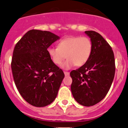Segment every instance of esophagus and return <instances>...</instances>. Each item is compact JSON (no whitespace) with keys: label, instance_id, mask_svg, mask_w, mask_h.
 <instances>
[{"label":"esophagus","instance_id":"34e87169","mask_svg":"<svg viewBox=\"0 0 128 128\" xmlns=\"http://www.w3.org/2000/svg\"><path fill=\"white\" fill-rule=\"evenodd\" d=\"M64 74H65L66 76H69V72L64 71Z\"/></svg>","mask_w":128,"mask_h":128}]
</instances>
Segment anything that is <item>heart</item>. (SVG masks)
Here are the masks:
<instances>
[{"label": "heart", "mask_w": 128, "mask_h": 128, "mask_svg": "<svg viewBox=\"0 0 128 128\" xmlns=\"http://www.w3.org/2000/svg\"><path fill=\"white\" fill-rule=\"evenodd\" d=\"M92 44L87 37H69L60 40L58 48L49 47L48 53L52 61L59 65L66 57L68 59L60 65L62 69H69L76 65L82 66L88 62L91 55Z\"/></svg>", "instance_id": "heart-1"}]
</instances>
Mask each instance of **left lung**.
Wrapping results in <instances>:
<instances>
[{"label":"left lung","mask_w":128,"mask_h":128,"mask_svg":"<svg viewBox=\"0 0 128 128\" xmlns=\"http://www.w3.org/2000/svg\"><path fill=\"white\" fill-rule=\"evenodd\" d=\"M92 44L91 55L85 64L70 72V86L76 101L84 106H94L103 100L115 74L114 56L110 44L99 33L85 31Z\"/></svg>","instance_id":"obj_1"}]
</instances>
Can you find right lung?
<instances>
[{"instance_id":"right-lung-1","label":"right lung","mask_w":128,"mask_h":128,"mask_svg":"<svg viewBox=\"0 0 128 128\" xmlns=\"http://www.w3.org/2000/svg\"><path fill=\"white\" fill-rule=\"evenodd\" d=\"M59 37L49 31H28L16 44L11 62L15 84L30 104L44 107L58 95L64 74L51 60L48 49Z\"/></svg>"}]
</instances>
